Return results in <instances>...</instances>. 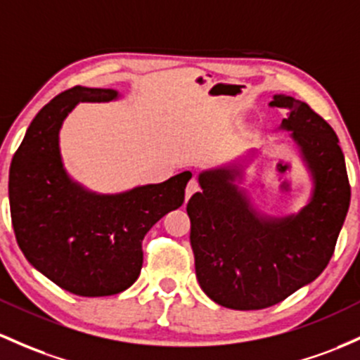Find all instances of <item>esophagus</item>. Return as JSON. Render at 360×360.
I'll list each match as a JSON object with an SVG mask.
<instances>
[{
	"label": "esophagus",
	"mask_w": 360,
	"mask_h": 360,
	"mask_svg": "<svg viewBox=\"0 0 360 360\" xmlns=\"http://www.w3.org/2000/svg\"><path fill=\"white\" fill-rule=\"evenodd\" d=\"M198 189H200L198 183H196V179H195V177H193V179L189 181V183H188V186H186V195H184V198H186V201H188L189 198H191V196L195 195V193L198 191Z\"/></svg>",
	"instance_id": "1"
}]
</instances>
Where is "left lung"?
<instances>
[{
    "label": "left lung",
    "instance_id": "1",
    "mask_svg": "<svg viewBox=\"0 0 360 360\" xmlns=\"http://www.w3.org/2000/svg\"><path fill=\"white\" fill-rule=\"evenodd\" d=\"M278 129L289 131L309 172L311 195L297 213L266 215L252 205L246 164L198 174L188 201L200 287L213 302L238 311L278 304L321 275L350 205L345 159L333 128L306 102L276 94Z\"/></svg>",
    "mask_w": 360,
    "mask_h": 360
}]
</instances>
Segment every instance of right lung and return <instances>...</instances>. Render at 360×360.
Masks as SVG:
<instances>
[{
  "instance_id": "add662e5",
  "label": "right lung",
  "mask_w": 360,
  "mask_h": 360,
  "mask_svg": "<svg viewBox=\"0 0 360 360\" xmlns=\"http://www.w3.org/2000/svg\"><path fill=\"white\" fill-rule=\"evenodd\" d=\"M114 89L73 86L37 112L10 165L8 196L17 243L29 263L61 289L104 297L136 282L141 243L184 201L191 172L121 193H97L70 176L59 131L80 102L120 101Z\"/></svg>"
}]
</instances>
